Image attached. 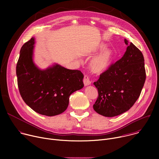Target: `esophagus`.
Segmentation results:
<instances>
[{"instance_id": "obj_1", "label": "esophagus", "mask_w": 159, "mask_h": 159, "mask_svg": "<svg viewBox=\"0 0 159 159\" xmlns=\"http://www.w3.org/2000/svg\"><path fill=\"white\" fill-rule=\"evenodd\" d=\"M83 82H84V85H85V86L89 85H90V84H91V82H90V79H89V77L87 75H84Z\"/></svg>"}]
</instances>
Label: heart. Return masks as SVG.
<instances>
[{"label": "heart", "instance_id": "heart-1", "mask_svg": "<svg viewBox=\"0 0 159 159\" xmlns=\"http://www.w3.org/2000/svg\"><path fill=\"white\" fill-rule=\"evenodd\" d=\"M105 44H101L99 49L102 50L106 48ZM113 58V52L110 49H107L94 57L90 62V66L93 72L100 73L106 70L109 67Z\"/></svg>", "mask_w": 159, "mask_h": 159}]
</instances>
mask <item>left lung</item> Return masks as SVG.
Instances as JSON below:
<instances>
[{
    "mask_svg": "<svg viewBox=\"0 0 159 159\" xmlns=\"http://www.w3.org/2000/svg\"><path fill=\"white\" fill-rule=\"evenodd\" d=\"M127 45L123 57L100 75L94 85L99 96L93 105L98 114L114 117L129 110L139 99L146 72L141 51L125 39Z\"/></svg>",
    "mask_w": 159,
    "mask_h": 159,
    "instance_id": "8db88e82",
    "label": "left lung"
}]
</instances>
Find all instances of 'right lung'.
Returning a JSON list of instances; mask_svg holds the SVG:
<instances>
[{
  "label": "right lung",
  "instance_id": "right-lung-1",
  "mask_svg": "<svg viewBox=\"0 0 159 159\" xmlns=\"http://www.w3.org/2000/svg\"><path fill=\"white\" fill-rule=\"evenodd\" d=\"M34 38L22 47L16 65L20 94L35 112L48 116L64 112L70 96L84 87V75L77 70H69L55 64L41 70L33 60Z\"/></svg>",
  "mask_w": 159,
  "mask_h": 159
}]
</instances>
